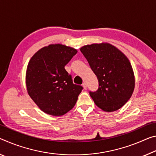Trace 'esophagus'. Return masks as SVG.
<instances>
[{
    "label": "esophagus",
    "instance_id": "esophagus-1",
    "mask_svg": "<svg viewBox=\"0 0 156 156\" xmlns=\"http://www.w3.org/2000/svg\"><path fill=\"white\" fill-rule=\"evenodd\" d=\"M82 86L83 87V88L86 90V89L87 88V83H86V82H83V83H82Z\"/></svg>",
    "mask_w": 156,
    "mask_h": 156
}]
</instances>
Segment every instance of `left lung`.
<instances>
[{
    "mask_svg": "<svg viewBox=\"0 0 156 156\" xmlns=\"http://www.w3.org/2000/svg\"><path fill=\"white\" fill-rule=\"evenodd\" d=\"M80 50L99 81L98 90L90 91L95 104L106 112L122 108L135 88L134 73L129 58L108 43L86 45Z\"/></svg>",
    "mask_w": 156,
    "mask_h": 156,
    "instance_id": "obj_1",
    "label": "left lung"
}]
</instances>
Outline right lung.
Masks as SVG:
<instances>
[{"mask_svg":"<svg viewBox=\"0 0 156 156\" xmlns=\"http://www.w3.org/2000/svg\"><path fill=\"white\" fill-rule=\"evenodd\" d=\"M76 52L64 45L50 44L30 58L25 75L27 93L44 113L61 116L75 106L83 88L73 83L65 66Z\"/></svg>","mask_w":156,"mask_h":156,"instance_id":"add662e5","label":"right lung"}]
</instances>
